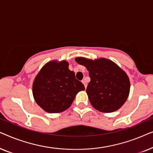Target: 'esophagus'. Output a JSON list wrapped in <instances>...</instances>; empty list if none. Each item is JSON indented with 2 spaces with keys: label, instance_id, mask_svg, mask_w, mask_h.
Instances as JSON below:
<instances>
[{
  "label": "esophagus",
  "instance_id": "1",
  "mask_svg": "<svg viewBox=\"0 0 153 153\" xmlns=\"http://www.w3.org/2000/svg\"><path fill=\"white\" fill-rule=\"evenodd\" d=\"M82 83H83V84L84 85V86H85V88H86V87H87V83H86V81H85V79H84V80L82 81Z\"/></svg>",
  "mask_w": 153,
  "mask_h": 153
}]
</instances>
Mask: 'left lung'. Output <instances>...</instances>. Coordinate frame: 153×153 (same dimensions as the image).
I'll use <instances>...</instances> for the list:
<instances>
[{
	"instance_id": "left-lung-1",
	"label": "left lung",
	"mask_w": 153,
	"mask_h": 153,
	"mask_svg": "<svg viewBox=\"0 0 153 153\" xmlns=\"http://www.w3.org/2000/svg\"><path fill=\"white\" fill-rule=\"evenodd\" d=\"M77 63L85 66L91 81L86 93L91 105L103 113L118 110L129 96L130 81L126 72L112 60L100 58L91 60L75 58Z\"/></svg>"
}]
</instances>
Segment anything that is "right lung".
Returning a JSON list of instances; mask_svg holds the SVG:
<instances>
[{"instance_id":"right-lung-1","label":"right lung","mask_w":153,"mask_h":153,"mask_svg":"<svg viewBox=\"0 0 153 153\" xmlns=\"http://www.w3.org/2000/svg\"><path fill=\"white\" fill-rule=\"evenodd\" d=\"M85 87L77 80L66 60H51L44 65L33 83L36 103L47 113L56 114L70 107L75 96Z\"/></svg>"}]
</instances>
